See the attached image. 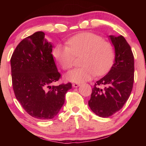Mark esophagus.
<instances>
[{"label": "esophagus", "instance_id": "1", "mask_svg": "<svg viewBox=\"0 0 146 146\" xmlns=\"http://www.w3.org/2000/svg\"><path fill=\"white\" fill-rule=\"evenodd\" d=\"M80 85V83H73L72 84V86L73 87H76V88L78 87Z\"/></svg>", "mask_w": 146, "mask_h": 146}]
</instances>
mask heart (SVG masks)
<instances>
[{
  "mask_svg": "<svg viewBox=\"0 0 146 146\" xmlns=\"http://www.w3.org/2000/svg\"><path fill=\"white\" fill-rule=\"evenodd\" d=\"M67 46L57 44L52 56L64 70L74 64L76 57H80V68L73 69L66 75L68 80L76 83L89 80L94 76L106 74L115 60L113 46L102 37L91 33L78 34L67 41Z\"/></svg>",
  "mask_w": 146,
  "mask_h": 146,
  "instance_id": "obj_1",
  "label": "heart"
}]
</instances>
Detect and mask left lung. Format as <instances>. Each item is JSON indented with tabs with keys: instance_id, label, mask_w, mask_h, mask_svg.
Here are the masks:
<instances>
[{
	"instance_id": "8db88e82",
	"label": "left lung",
	"mask_w": 146,
	"mask_h": 146,
	"mask_svg": "<svg viewBox=\"0 0 146 146\" xmlns=\"http://www.w3.org/2000/svg\"><path fill=\"white\" fill-rule=\"evenodd\" d=\"M110 38L115 48V62L109 72L94 86L88 101L92 111L102 117L111 116L122 108L134 80V58L130 46L123 36Z\"/></svg>"
}]
</instances>
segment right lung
I'll return each mask as SVG.
<instances>
[{"instance_id": "obj_1", "label": "right lung", "mask_w": 146, "mask_h": 146, "mask_svg": "<svg viewBox=\"0 0 146 146\" xmlns=\"http://www.w3.org/2000/svg\"><path fill=\"white\" fill-rule=\"evenodd\" d=\"M36 32L24 38L11 58L12 83L17 100L35 118L50 119L59 112L72 84L52 86L61 78L54 60L52 46Z\"/></svg>"}]
</instances>
